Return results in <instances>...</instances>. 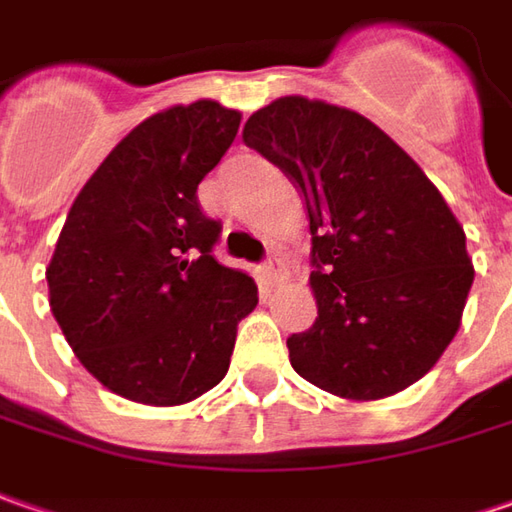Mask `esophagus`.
<instances>
[{"instance_id": "esophagus-1", "label": "esophagus", "mask_w": 512, "mask_h": 512, "mask_svg": "<svg viewBox=\"0 0 512 512\" xmlns=\"http://www.w3.org/2000/svg\"><path fill=\"white\" fill-rule=\"evenodd\" d=\"M260 275L266 280V286H278L280 280L286 278V269H283V260L278 255H269L263 260V266H260Z\"/></svg>"}]
</instances>
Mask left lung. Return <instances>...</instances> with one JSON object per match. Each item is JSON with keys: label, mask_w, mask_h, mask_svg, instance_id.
Masks as SVG:
<instances>
[{"label": "left lung", "mask_w": 512, "mask_h": 512, "mask_svg": "<svg viewBox=\"0 0 512 512\" xmlns=\"http://www.w3.org/2000/svg\"><path fill=\"white\" fill-rule=\"evenodd\" d=\"M243 143L303 191L315 323L289 335L300 378L375 401L424 378L456 338L467 237L410 154L367 117L306 97L255 111Z\"/></svg>", "instance_id": "left-lung-1"}]
</instances>
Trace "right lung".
I'll list each match as a JSON object with an SVG mask.
<instances>
[{
  "label": "right lung",
  "instance_id": "add662e5",
  "mask_svg": "<svg viewBox=\"0 0 512 512\" xmlns=\"http://www.w3.org/2000/svg\"><path fill=\"white\" fill-rule=\"evenodd\" d=\"M240 114L174 105L140 123L77 194L45 272L51 312L102 387L174 407L223 381L255 280L217 263L220 220L197 186L229 151Z\"/></svg>",
  "mask_w": 512,
  "mask_h": 512
}]
</instances>
